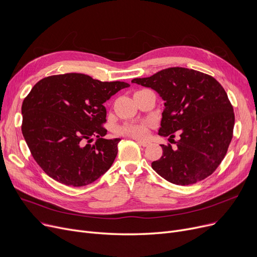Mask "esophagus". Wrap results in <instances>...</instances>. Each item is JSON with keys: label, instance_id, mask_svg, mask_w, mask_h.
Wrapping results in <instances>:
<instances>
[{"label": "esophagus", "instance_id": "obj_1", "mask_svg": "<svg viewBox=\"0 0 257 257\" xmlns=\"http://www.w3.org/2000/svg\"><path fill=\"white\" fill-rule=\"evenodd\" d=\"M136 141L139 145H141L143 147H147V146L150 145V142H148V141H142V140H136Z\"/></svg>", "mask_w": 257, "mask_h": 257}]
</instances>
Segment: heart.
<instances>
[{"label": "heart", "instance_id": "1", "mask_svg": "<svg viewBox=\"0 0 257 257\" xmlns=\"http://www.w3.org/2000/svg\"><path fill=\"white\" fill-rule=\"evenodd\" d=\"M119 134H124L134 139H144L149 133V124L142 121V123L125 124L117 129Z\"/></svg>", "mask_w": 257, "mask_h": 257}]
</instances>
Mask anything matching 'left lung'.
I'll return each instance as SVG.
<instances>
[{"label": "left lung", "mask_w": 257, "mask_h": 257, "mask_svg": "<svg viewBox=\"0 0 257 257\" xmlns=\"http://www.w3.org/2000/svg\"><path fill=\"white\" fill-rule=\"evenodd\" d=\"M155 90L165 101L160 137L180 139L177 149L160 145L153 170L171 183L188 185L211 175L226 155L234 127L233 108L213 77L185 67H169L131 81Z\"/></svg>", "instance_id": "1"}]
</instances>
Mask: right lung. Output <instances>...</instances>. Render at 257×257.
<instances>
[{"mask_svg":"<svg viewBox=\"0 0 257 257\" xmlns=\"http://www.w3.org/2000/svg\"><path fill=\"white\" fill-rule=\"evenodd\" d=\"M126 82H102L84 74L44 78L23 102L22 132L44 172L62 184L83 186L99 179L112 166L119 139L105 140L103 105ZM96 136L92 146L83 144Z\"/></svg>","mask_w":257,"mask_h":257,"instance_id":"right-lung-1","label":"right lung"}]
</instances>
